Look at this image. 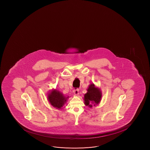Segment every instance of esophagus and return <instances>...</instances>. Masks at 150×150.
<instances>
[{"label": "esophagus", "instance_id": "34e87169", "mask_svg": "<svg viewBox=\"0 0 150 150\" xmlns=\"http://www.w3.org/2000/svg\"><path fill=\"white\" fill-rule=\"evenodd\" d=\"M73 92H74V93L75 95H79V89H74V91H73Z\"/></svg>", "mask_w": 150, "mask_h": 150}]
</instances>
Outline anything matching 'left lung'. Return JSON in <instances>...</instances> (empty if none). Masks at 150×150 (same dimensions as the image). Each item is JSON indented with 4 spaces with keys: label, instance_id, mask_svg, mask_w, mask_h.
I'll return each instance as SVG.
<instances>
[{
    "label": "left lung",
    "instance_id": "8db88e82",
    "mask_svg": "<svg viewBox=\"0 0 150 150\" xmlns=\"http://www.w3.org/2000/svg\"><path fill=\"white\" fill-rule=\"evenodd\" d=\"M87 93L84 95V103L86 106H88L90 108L93 106L98 105L101 101L102 97V93L100 89L96 87L93 83H91L89 85L87 89Z\"/></svg>",
    "mask_w": 150,
    "mask_h": 150
}]
</instances>
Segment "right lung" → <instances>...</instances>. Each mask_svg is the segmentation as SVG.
<instances>
[{
    "instance_id": "right-lung-1",
    "label": "right lung",
    "mask_w": 150,
    "mask_h": 150,
    "mask_svg": "<svg viewBox=\"0 0 150 150\" xmlns=\"http://www.w3.org/2000/svg\"><path fill=\"white\" fill-rule=\"evenodd\" d=\"M69 98V96H64L61 92L55 89H52L47 95V99L50 104L58 109H62Z\"/></svg>"
}]
</instances>
